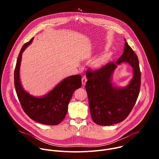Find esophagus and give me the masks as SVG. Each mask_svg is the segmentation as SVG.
I'll return each instance as SVG.
<instances>
[{"instance_id":"obj_1","label":"esophagus","mask_w":159,"mask_h":159,"mask_svg":"<svg viewBox=\"0 0 159 159\" xmlns=\"http://www.w3.org/2000/svg\"><path fill=\"white\" fill-rule=\"evenodd\" d=\"M87 80V77H86L85 76L82 77V85H85Z\"/></svg>"}]
</instances>
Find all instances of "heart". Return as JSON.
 Here are the masks:
<instances>
[{
    "mask_svg": "<svg viewBox=\"0 0 159 159\" xmlns=\"http://www.w3.org/2000/svg\"><path fill=\"white\" fill-rule=\"evenodd\" d=\"M109 60V57L107 55H102L94 60L93 65L96 69H100L104 66Z\"/></svg>",
    "mask_w": 159,
    "mask_h": 159,
    "instance_id": "b5f03b06",
    "label": "heart"
}]
</instances>
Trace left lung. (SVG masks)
Listing matches in <instances>:
<instances>
[{
	"mask_svg": "<svg viewBox=\"0 0 159 159\" xmlns=\"http://www.w3.org/2000/svg\"><path fill=\"white\" fill-rule=\"evenodd\" d=\"M123 55L115 63L109 62L98 70L87 69L85 84L90 115L94 122L109 126L123 121L129 115L139 97L141 72L137 55L126 39ZM128 62L133 67L134 77L125 88L114 86L111 75L117 65Z\"/></svg>",
	"mask_w": 159,
	"mask_h": 159,
	"instance_id": "8db88e82",
	"label": "left lung"
}]
</instances>
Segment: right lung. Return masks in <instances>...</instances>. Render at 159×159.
Listing matches in <instances>:
<instances>
[{
  "mask_svg": "<svg viewBox=\"0 0 159 159\" xmlns=\"http://www.w3.org/2000/svg\"><path fill=\"white\" fill-rule=\"evenodd\" d=\"M33 38L22 46L14 70V85L22 109L33 120L47 125H57L65 118L68 105L76 89L82 86L81 75H75L61 80L43 97L30 95L22 88L19 77L22 53L32 43Z\"/></svg>",
  "mask_w": 159,
  "mask_h": 159,
  "instance_id": "1",
  "label": "right lung"
}]
</instances>
